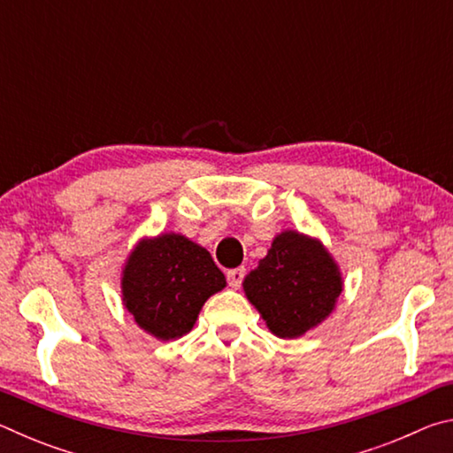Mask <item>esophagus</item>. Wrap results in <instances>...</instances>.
Returning <instances> with one entry per match:
<instances>
[{"instance_id":"obj_1","label":"esophagus","mask_w":453,"mask_h":453,"mask_svg":"<svg viewBox=\"0 0 453 453\" xmlns=\"http://www.w3.org/2000/svg\"><path fill=\"white\" fill-rule=\"evenodd\" d=\"M226 278H227V283L232 288H240L242 286V281H243V278H245V270L243 267H235V270H229L227 273H226Z\"/></svg>"}]
</instances>
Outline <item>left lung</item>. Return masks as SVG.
<instances>
[{"mask_svg":"<svg viewBox=\"0 0 453 453\" xmlns=\"http://www.w3.org/2000/svg\"><path fill=\"white\" fill-rule=\"evenodd\" d=\"M243 289L272 334L291 340L332 313L342 294V275L318 240L283 232L257 270L243 280Z\"/></svg>","mask_w":453,"mask_h":453,"instance_id":"8db88e82","label":"left lung"}]
</instances>
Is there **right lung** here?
Instances as JSON below:
<instances>
[{
	"label": "right lung",
	"instance_id": "obj_1",
	"mask_svg": "<svg viewBox=\"0 0 453 453\" xmlns=\"http://www.w3.org/2000/svg\"><path fill=\"white\" fill-rule=\"evenodd\" d=\"M224 288L226 278L210 251L180 234L137 243L121 278L127 311L164 342L188 334L205 300Z\"/></svg>",
	"mask_w": 453,
	"mask_h": 453
}]
</instances>
